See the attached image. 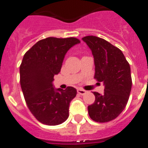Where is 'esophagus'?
Returning a JSON list of instances; mask_svg holds the SVG:
<instances>
[{
  "instance_id": "esophagus-1",
  "label": "esophagus",
  "mask_w": 148,
  "mask_h": 148,
  "mask_svg": "<svg viewBox=\"0 0 148 148\" xmlns=\"http://www.w3.org/2000/svg\"><path fill=\"white\" fill-rule=\"evenodd\" d=\"M77 93L80 95H84L86 93V91L84 90H83V89L79 88L77 89Z\"/></svg>"
}]
</instances>
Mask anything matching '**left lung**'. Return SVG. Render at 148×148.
Here are the masks:
<instances>
[{"instance_id": "left-lung-1", "label": "left lung", "mask_w": 148, "mask_h": 148, "mask_svg": "<svg viewBox=\"0 0 148 148\" xmlns=\"http://www.w3.org/2000/svg\"><path fill=\"white\" fill-rule=\"evenodd\" d=\"M94 58V78L103 82L104 93L93 92L95 102L88 106L91 119L107 122L115 119L125 108L132 90L130 65L122 51L97 36L82 38Z\"/></svg>"}]
</instances>
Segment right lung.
I'll list each match as a JSON object with an SVG mask.
<instances>
[{"label":"right lung","mask_w":148,"mask_h":148,"mask_svg":"<svg viewBox=\"0 0 148 148\" xmlns=\"http://www.w3.org/2000/svg\"><path fill=\"white\" fill-rule=\"evenodd\" d=\"M80 42L74 37H49L37 42L24 55L20 67V85L29 109L42 124L57 125L69 116L76 89H55L52 82L61 71L67 51Z\"/></svg>","instance_id":"obj_1"}]
</instances>
